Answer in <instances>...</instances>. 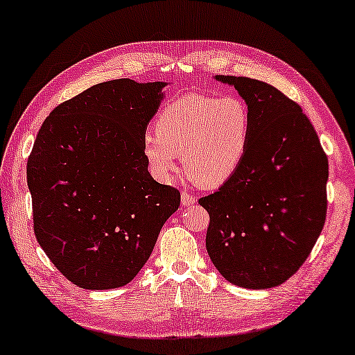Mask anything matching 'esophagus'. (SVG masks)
Wrapping results in <instances>:
<instances>
[{
	"instance_id": "obj_1",
	"label": "esophagus",
	"mask_w": 355,
	"mask_h": 355,
	"mask_svg": "<svg viewBox=\"0 0 355 355\" xmlns=\"http://www.w3.org/2000/svg\"><path fill=\"white\" fill-rule=\"evenodd\" d=\"M181 201H182L184 206H189V204H193L196 201V198L191 193H189V191H182Z\"/></svg>"
}]
</instances>
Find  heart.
Returning a JSON list of instances; mask_svg holds the SVG:
<instances>
[{"instance_id":"obj_1","label":"heart","mask_w":355,"mask_h":355,"mask_svg":"<svg viewBox=\"0 0 355 355\" xmlns=\"http://www.w3.org/2000/svg\"><path fill=\"white\" fill-rule=\"evenodd\" d=\"M251 134L252 114L241 96L189 93L160 110L155 132L143 137V155L154 176L166 179L181 154L191 182L218 187L239 170Z\"/></svg>"}]
</instances>
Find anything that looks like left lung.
Wrapping results in <instances>:
<instances>
[{
	"instance_id": "1",
	"label": "left lung",
	"mask_w": 355,
	"mask_h": 355,
	"mask_svg": "<svg viewBox=\"0 0 355 355\" xmlns=\"http://www.w3.org/2000/svg\"><path fill=\"white\" fill-rule=\"evenodd\" d=\"M250 105L252 134L243 162L200 204L210 223L209 257L243 288L281 285L306 262L326 221L327 155L301 105L262 80L216 76Z\"/></svg>"
}]
</instances>
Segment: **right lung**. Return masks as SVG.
<instances>
[{
	"instance_id": "1",
	"label": "right lung",
	"mask_w": 355,
	"mask_h": 355,
	"mask_svg": "<svg viewBox=\"0 0 355 355\" xmlns=\"http://www.w3.org/2000/svg\"><path fill=\"white\" fill-rule=\"evenodd\" d=\"M165 83L115 79L59 104L43 121L26 176L35 239L87 290L129 284L151 256L178 189L155 182L143 155Z\"/></svg>"
}]
</instances>
